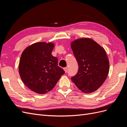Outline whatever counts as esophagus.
<instances>
[{
	"label": "esophagus",
	"instance_id": "esophagus-1",
	"mask_svg": "<svg viewBox=\"0 0 127 127\" xmlns=\"http://www.w3.org/2000/svg\"><path fill=\"white\" fill-rule=\"evenodd\" d=\"M64 72L66 73V72H67V67H64Z\"/></svg>",
	"mask_w": 127,
	"mask_h": 127
}]
</instances>
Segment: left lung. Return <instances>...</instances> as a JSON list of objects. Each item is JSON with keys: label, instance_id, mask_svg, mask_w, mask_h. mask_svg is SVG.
<instances>
[{"label": "left lung", "instance_id": "1", "mask_svg": "<svg viewBox=\"0 0 127 127\" xmlns=\"http://www.w3.org/2000/svg\"><path fill=\"white\" fill-rule=\"evenodd\" d=\"M70 45L79 67L77 74L71 77L72 81L84 93L96 91L109 74L110 64L105 50L88 37L75 40Z\"/></svg>", "mask_w": 127, "mask_h": 127}]
</instances>
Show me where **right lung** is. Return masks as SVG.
I'll return each instance as SVG.
<instances>
[{
  "mask_svg": "<svg viewBox=\"0 0 127 127\" xmlns=\"http://www.w3.org/2000/svg\"><path fill=\"white\" fill-rule=\"evenodd\" d=\"M52 42H36L22 52L19 64V74L25 85L39 94L51 91L64 71L58 66L57 58L51 53Z\"/></svg>",
  "mask_w": 127,
  "mask_h": 127,
  "instance_id": "add662e5",
  "label": "right lung"
}]
</instances>
